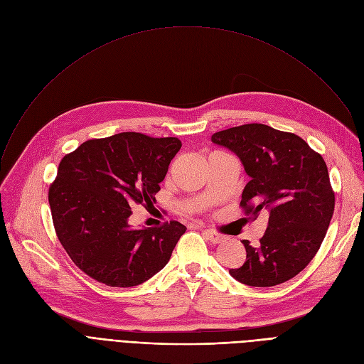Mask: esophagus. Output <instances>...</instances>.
Instances as JSON below:
<instances>
[{"label":"esophagus","instance_id":"obj_1","mask_svg":"<svg viewBox=\"0 0 364 364\" xmlns=\"http://www.w3.org/2000/svg\"><path fill=\"white\" fill-rule=\"evenodd\" d=\"M203 235L206 236V239L209 242H213V243H221L225 239L223 235H220V233H217L214 230H203Z\"/></svg>","mask_w":364,"mask_h":364}]
</instances>
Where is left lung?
Returning a JSON list of instances; mask_svg holds the SVG:
<instances>
[{
	"label": "left lung",
	"instance_id": "obj_1",
	"mask_svg": "<svg viewBox=\"0 0 364 364\" xmlns=\"http://www.w3.org/2000/svg\"><path fill=\"white\" fill-rule=\"evenodd\" d=\"M211 140L232 150L251 177L240 200L245 214L269 213L259 243L242 240L246 261L228 273L257 288L295 277L317 254L333 215L326 162L295 134L264 124L218 131Z\"/></svg>",
	"mask_w": 364,
	"mask_h": 364
}]
</instances>
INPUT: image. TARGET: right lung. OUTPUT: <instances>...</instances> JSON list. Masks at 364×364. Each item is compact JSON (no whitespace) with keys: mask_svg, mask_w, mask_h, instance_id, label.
<instances>
[{"mask_svg":"<svg viewBox=\"0 0 364 364\" xmlns=\"http://www.w3.org/2000/svg\"><path fill=\"white\" fill-rule=\"evenodd\" d=\"M181 149L176 137L121 132L82 143L66 155L50 186L55 235L80 270L113 288L149 280L168 264L186 227L132 228L134 205L150 206Z\"/></svg>","mask_w":364,"mask_h":364,"instance_id":"obj_1","label":"right lung"}]
</instances>
